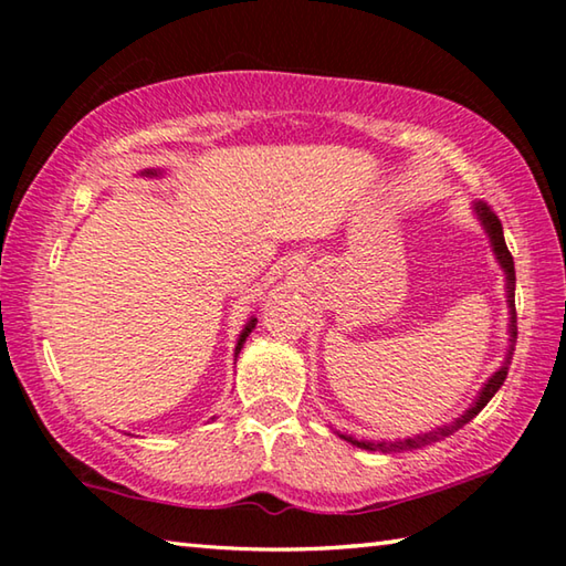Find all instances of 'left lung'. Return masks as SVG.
Returning a JSON list of instances; mask_svg holds the SVG:
<instances>
[{"mask_svg": "<svg viewBox=\"0 0 566 566\" xmlns=\"http://www.w3.org/2000/svg\"><path fill=\"white\" fill-rule=\"evenodd\" d=\"M474 212H476V219L482 222L486 237H490L492 242V249H494V256L496 262H500V266L506 274V304H510V342L514 344L516 339V312H514V260L510 254V249H506V242H504V232H502V222L500 217H496L490 207H486L484 202H476L474 205ZM512 349L506 352V359L500 369L494 371V375L486 379V385L482 387V391H479V397L469 405V409L464 411V415H459L454 421H449V424H442L432 429V432H424V434H417V437H409V439H397V442H369V439H354L349 434H339L342 439H347V442H352L354 447L359 449H369V452H385V454H391V452H411V449H421L427 444H434L439 442V439H444L449 434H454L457 429H462L464 424H469L479 411H482L486 405H490V399L500 391V387L504 385L506 379V371H510V359H512Z\"/></svg>", "mask_w": 566, "mask_h": 566, "instance_id": "1", "label": "left lung"}]
</instances>
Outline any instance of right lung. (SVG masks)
Returning <instances> with one entry per match:
<instances>
[{"label": "right lung", "mask_w": 566, "mask_h": 566, "mask_svg": "<svg viewBox=\"0 0 566 566\" xmlns=\"http://www.w3.org/2000/svg\"><path fill=\"white\" fill-rule=\"evenodd\" d=\"M145 175L147 177H159V169H145ZM254 324H256V319L252 317L249 319L247 324H244V329H242V334H239V339H237V347H234V357L239 352H242V347H244V342H247V337L249 334H252V329H254Z\"/></svg>", "instance_id": "right-lung-1"}]
</instances>
